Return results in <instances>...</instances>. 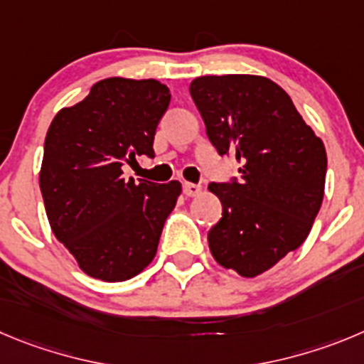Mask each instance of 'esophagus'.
Segmentation results:
<instances>
[{"mask_svg":"<svg viewBox=\"0 0 364 364\" xmlns=\"http://www.w3.org/2000/svg\"><path fill=\"white\" fill-rule=\"evenodd\" d=\"M183 192H185L188 198H198V196H201V193H203V188H201V185L185 183V185H183Z\"/></svg>","mask_w":364,"mask_h":364,"instance_id":"1","label":"esophagus"}]
</instances>
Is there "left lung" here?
I'll use <instances>...</instances> for the list:
<instances>
[{"mask_svg":"<svg viewBox=\"0 0 364 364\" xmlns=\"http://www.w3.org/2000/svg\"><path fill=\"white\" fill-rule=\"evenodd\" d=\"M190 95L213 147L240 163L239 183L208 185L223 205L210 251L226 269L259 277L311 233L325 193V145L289 95L260 75L198 77Z\"/></svg>","mask_w":364,"mask_h":364,"instance_id":"1","label":"left lung"}]
</instances>
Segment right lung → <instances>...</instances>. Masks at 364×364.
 I'll list each match as a JSON object with an SVG mask.
<instances>
[{"label":"right lung","instance_id":"right-lung-1","mask_svg":"<svg viewBox=\"0 0 364 364\" xmlns=\"http://www.w3.org/2000/svg\"><path fill=\"white\" fill-rule=\"evenodd\" d=\"M168 104L171 91L159 80L111 77L50 124L39 172L44 208L53 235L90 277L125 282L156 257L181 183H136L122 166L154 156Z\"/></svg>","mask_w":364,"mask_h":364}]
</instances>
